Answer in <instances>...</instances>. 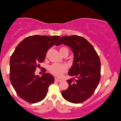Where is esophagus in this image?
I'll return each instance as SVG.
<instances>
[{"label":"esophagus","instance_id":"obj_1","mask_svg":"<svg viewBox=\"0 0 121 121\" xmlns=\"http://www.w3.org/2000/svg\"><path fill=\"white\" fill-rule=\"evenodd\" d=\"M55 82H62V80H60V79H59L57 78H55Z\"/></svg>","mask_w":121,"mask_h":121}]
</instances>
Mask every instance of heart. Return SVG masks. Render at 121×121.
Masks as SVG:
<instances>
[{
    "label": "heart",
    "mask_w": 121,
    "mask_h": 121,
    "mask_svg": "<svg viewBox=\"0 0 121 121\" xmlns=\"http://www.w3.org/2000/svg\"><path fill=\"white\" fill-rule=\"evenodd\" d=\"M59 51H60L61 55H63L65 52H69V50L67 48L63 47L60 48V49H59ZM48 53V52L47 53V56ZM67 70H68V67L66 65L64 64H53L49 67V71H50L51 73L58 77H62L63 74L66 72Z\"/></svg>",
    "instance_id": "b5f03b06"
}]
</instances>
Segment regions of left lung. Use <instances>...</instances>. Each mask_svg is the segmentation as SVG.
Masks as SVG:
<instances>
[{"label": "left lung", "instance_id": "8db88e82", "mask_svg": "<svg viewBox=\"0 0 121 121\" xmlns=\"http://www.w3.org/2000/svg\"><path fill=\"white\" fill-rule=\"evenodd\" d=\"M61 44L71 48L74 60L68 74L74 78L67 80L69 87L62 95L68 101L79 104L93 94L100 80L101 62L93 45L83 37L77 35L63 36L56 45Z\"/></svg>", "mask_w": 121, "mask_h": 121}]
</instances>
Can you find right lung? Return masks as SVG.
Returning a JSON list of instances; mask_svg holds the SVG:
<instances>
[{
	"instance_id": "1",
	"label": "right lung",
	"mask_w": 121,
	"mask_h": 121,
	"mask_svg": "<svg viewBox=\"0 0 121 121\" xmlns=\"http://www.w3.org/2000/svg\"><path fill=\"white\" fill-rule=\"evenodd\" d=\"M60 38L43 35L27 37L17 45L12 55L9 79L17 94L26 101L34 104L46 96L54 78L45 73V69L41 77L35 76V71L44 60L48 50Z\"/></svg>"
}]
</instances>
